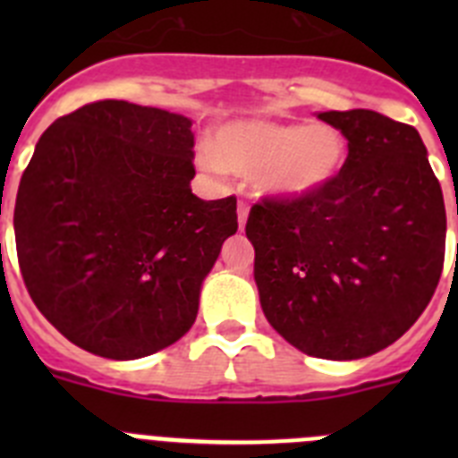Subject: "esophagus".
Listing matches in <instances>:
<instances>
[{
  "label": "esophagus",
  "mask_w": 458,
  "mask_h": 458,
  "mask_svg": "<svg viewBox=\"0 0 458 458\" xmlns=\"http://www.w3.org/2000/svg\"><path fill=\"white\" fill-rule=\"evenodd\" d=\"M248 213H250V206L245 204V201H238V226H245V222H248Z\"/></svg>",
  "instance_id": "34e87169"
}]
</instances>
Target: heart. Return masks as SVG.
Wrapping results in <instances>:
<instances>
[{
    "instance_id": "1",
    "label": "heart",
    "mask_w": 458,
    "mask_h": 458,
    "mask_svg": "<svg viewBox=\"0 0 458 458\" xmlns=\"http://www.w3.org/2000/svg\"><path fill=\"white\" fill-rule=\"evenodd\" d=\"M199 163L210 172L254 176L273 199H305L321 192L342 174L346 140L333 125L286 123L268 119H236L213 132Z\"/></svg>"
}]
</instances>
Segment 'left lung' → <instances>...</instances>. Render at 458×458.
Listing matches in <instances>:
<instances>
[{"mask_svg":"<svg viewBox=\"0 0 458 458\" xmlns=\"http://www.w3.org/2000/svg\"><path fill=\"white\" fill-rule=\"evenodd\" d=\"M349 140L342 174L305 199L250 210L254 282L270 326L323 360H360L402 337L445 259L443 190L412 125L371 109L318 112Z\"/></svg>","mask_w":458,"mask_h":458,"instance_id":"obj_1","label":"left lung"}]
</instances>
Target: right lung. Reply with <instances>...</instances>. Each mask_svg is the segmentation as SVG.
Returning a JSON list of instances; mask_svg holds the SVG:
<instances>
[{"label":"right lung","instance_id":"add662e5","mask_svg":"<svg viewBox=\"0 0 458 458\" xmlns=\"http://www.w3.org/2000/svg\"><path fill=\"white\" fill-rule=\"evenodd\" d=\"M192 121L98 100L40 135L15 199L31 301L80 349L137 360L179 342L238 229L236 197L192 194Z\"/></svg>","mask_w":458,"mask_h":458}]
</instances>
